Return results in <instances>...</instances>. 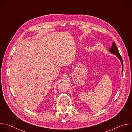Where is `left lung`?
Listing matches in <instances>:
<instances>
[{
	"instance_id": "8db88e82",
	"label": "left lung",
	"mask_w": 132,
	"mask_h": 132,
	"mask_svg": "<svg viewBox=\"0 0 132 132\" xmlns=\"http://www.w3.org/2000/svg\"><path fill=\"white\" fill-rule=\"evenodd\" d=\"M109 51L112 53L114 55H116L117 57L120 60L121 62V64H122V72H123V60H122V59L121 57V56L120 55V54L119 53V51L116 46V44L114 42H113V43L112 44V46L111 47V48L109 50Z\"/></svg>"
}]
</instances>
